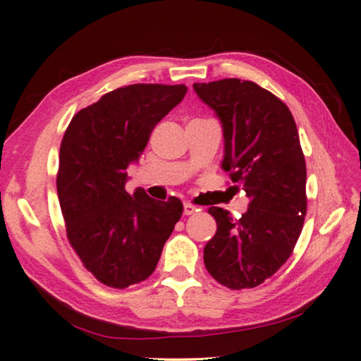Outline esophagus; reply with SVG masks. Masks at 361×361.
<instances>
[{
    "mask_svg": "<svg viewBox=\"0 0 361 361\" xmlns=\"http://www.w3.org/2000/svg\"><path fill=\"white\" fill-rule=\"evenodd\" d=\"M197 211H198L197 206L188 203V201H187V203H184V214H185V216H192V214H195Z\"/></svg>",
    "mask_w": 361,
    "mask_h": 361,
    "instance_id": "esophagus-1",
    "label": "esophagus"
}]
</instances>
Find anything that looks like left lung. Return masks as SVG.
<instances>
[{
    "mask_svg": "<svg viewBox=\"0 0 361 361\" xmlns=\"http://www.w3.org/2000/svg\"><path fill=\"white\" fill-rule=\"evenodd\" d=\"M222 122V168L249 207L233 219L209 207L217 231L204 247L207 273L231 290L254 288L288 260L306 217V161L292 112L255 82L193 84Z\"/></svg>",
    "mask_w": 361,
    "mask_h": 361,
    "instance_id": "left-lung-1",
    "label": "left lung"
}]
</instances>
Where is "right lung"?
I'll use <instances>...</instances> for the list:
<instances>
[{
    "label": "right lung",
    "instance_id": "obj_1",
    "mask_svg": "<svg viewBox=\"0 0 361 361\" xmlns=\"http://www.w3.org/2000/svg\"><path fill=\"white\" fill-rule=\"evenodd\" d=\"M185 85L133 84L80 109L63 136L56 192L66 236L87 271L112 288L147 279L184 211L179 198L125 190L152 130L185 97Z\"/></svg>",
    "mask_w": 361,
    "mask_h": 361
}]
</instances>
